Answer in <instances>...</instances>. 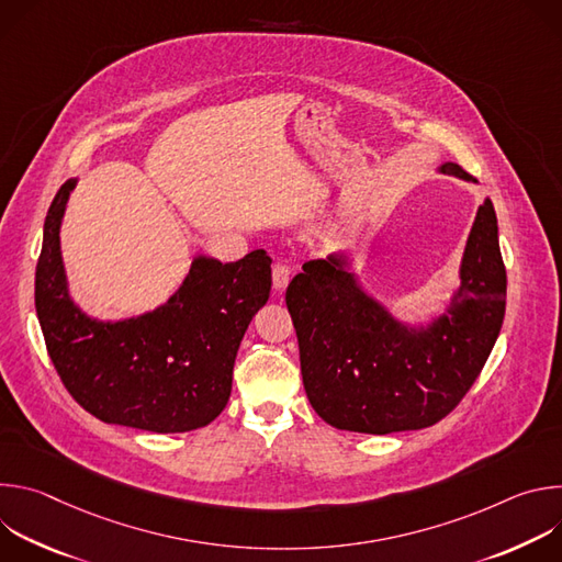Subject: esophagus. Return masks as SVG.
<instances>
[{
    "instance_id": "obj_1",
    "label": "esophagus",
    "mask_w": 562,
    "mask_h": 562,
    "mask_svg": "<svg viewBox=\"0 0 562 562\" xmlns=\"http://www.w3.org/2000/svg\"><path fill=\"white\" fill-rule=\"evenodd\" d=\"M291 276H293V269L289 265H276L273 267V289L284 291L291 282Z\"/></svg>"
}]
</instances>
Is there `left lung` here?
I'll use <instances>...</instances> for the list:
<instances>
[{"mask_svg":"<svg viewBox=\"0 0 562 562\" xmlns=\"http://www.w3.org/2000/svg\"><path fill=\"white\" fill-rule=\"evenodd\" d=\"M440 173L477 182L453 162ZM507 271L492 200L477 206L460 286L427 327L395 319L364 293L345 254L302 265L286 289L302 382L315 414L336 429L393 434L442 420L483 371L505 317Z\"/></svg>","mask_w":562,"mask_h":562,"instance_id":"8db88e82","label":"left lung"}]
</instances>
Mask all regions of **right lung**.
<instances>
[{"instance_id": "obj_1", "label": "right lung", "mask_w": 562, "mask_h": 562, "mask_svg": "<svg viewBox=\"0 0 562 562\" xmlns=\"http://www.w3.org/2000/svg\"><path fill=\"white\" fill-rule=\"evenodd\" d=\"M75 184L66 180L48 209L35 271L40 327L64 386L109 425L155 434L206 427L228 403L239 342L269 300L271 258L262 249L226 265L198 256L165 304L102 323L72 302L61 260Z\"/></svg>"}]
</instances>
